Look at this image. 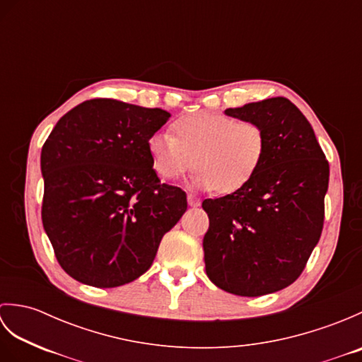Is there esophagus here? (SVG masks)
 I'll use <instances>...</instances> for the list:
<instances>
[{"label": "esophagus", "mask_w": 362, "mask_h": 362, "mask_svg": "<svg viewBox=\"0 0 362 362\" xmlns=\"http://www.w3.org/2000/svg\"><path fill=\"white\" fill-rule=\"evenodd\" d=\"M187 199H188V205L189 206H199V205H201V201H199V199L196 196H193V194H188Z\"/></svg>", "instance_id": "obj_1"}]
</instances>
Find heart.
<instances>
[{
  "label": "heart",
  "instance_id": "obj_1",
  "mask_svg": "<svg viewBox=\"0 0 362 362\" xmlns=\"http://www.w3.org/2000/svg\"><path fill=\"white\" fill-rule=\"evenodd\" d=\"M171 132H157L148 141L156 173L174 180L197 166L191 185L235 193L247 185L266 156V134L258 122L197 112L173 122Z\"/></svg>",
  "mask_w": 362,
  "mask_h": 362
}]
</instances>
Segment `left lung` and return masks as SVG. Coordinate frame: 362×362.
<instances>
[{
    "instance_id": "obj_1",
    "label": "left lung",
    "mask_w": 362,
    "mask_h": 362,
    "mask_svg": "<svg viewBox=\"0 0 362 362\" xmlns=\"http://www.w3.org/2000/svg\"><path fill=\"white\" fill-rule=\"evenodd\" d=\"M226 115L264 129L266 156L241 189L205 199L209 279L230 294L280 291L303 272L324 227L329 166L311 124L286 98H269Z\"/></svg>"
}]
</instances>
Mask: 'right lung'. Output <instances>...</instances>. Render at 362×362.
I'll return each mask as SVG.
<instances>
[{
  "mask_svg": "<svg viewBox=\"0 0 362 362\" xmlns=\"http://www.w3.org/2000/svg\"><path fill=\"white\" fill-rule=\"evenodd\" d=\"M169 117L90 99L65 113L45 141L43 228L74 280L96 288L134 281L187 211L185 191L160 182L148 151Z\"/></svg>",
  "mask_w": 362,
  "mask_h": 362,
  "instance_id": "right-lung-1",
  "label": "right lung"
}]
</instances>
